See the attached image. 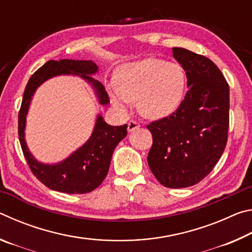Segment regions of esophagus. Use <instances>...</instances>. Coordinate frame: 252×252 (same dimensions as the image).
Listing matches in <instances>:
<instances>
[{"instance_id":"esophagus-1","label":"esophagus","mask_w":252,"mask_h":252,"mask_svg":"<svg viewBox=\"0 0 252 252\" xmlns=\"http://www.w3.org/2000/svg\"><path fill=\"white\" fill-rule=\"evenodd\" d=\"M139 126H140L139 123L134 120H131L129 123H127V130H129L130 132L139 129Z\"/></svg>"}]
</instances>
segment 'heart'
I'll return each instance as SVG.
<instances>
[{
  "instance_id": "1",
  "label": "heart",
  "mask_w": 252,
  "mask_h": 252,
  "mask_svg": "<svg viewBox=\"0 0 252 252\" xmlns=\"http://www.w3.org/2000/svg\"><path fill=\"white\" fill-rule=\"evenodd\" d=\"M186 73L177 62L146 59L129 63L110 85L113 103L121 109L138 100L139 111L148 118L171 113L180 104L186 88Z\"/></svg>"
}]
</instances>
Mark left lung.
<instances>
[{"label": "left lung", "instance_id": "obj_1", "mask_svg": "<svg viewBox=\"0 0 252 252\" xmlns=\"http://www.w3.org/2000/svg\"><path fill=\"white\" fill-rule=\"evenodd\" d=\"M173 57L186 71L185 99L168 117L150 122L148 164L162 186L199 183L215 168L228 141L229 84L210 59L182 48Z\"/></svg>", "mask_w": 252, "mask_h": 252}]
</instances>
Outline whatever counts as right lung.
<instances>
[{
  "label": "right lung",
  "instance_id": "1",
  "mask_svg": "<svg viewBox=\"0 0 252 252\" xmlns=\"http://www.w3.org/2000/svg\"><path fill=\"white\" fill-rule=\"evenodd\" d=\"M97 66L92 61L79 60H51L30 78L25 87L22 104L19 111V139L23 155L32 173L50 189L64 193H88L99 187L109 171L111 158L118 143L126 136L127 126H109L101 116L97 117L91 138L73 155L58 164L49 165L37 162L29 152L24 140L25 117L36 88L52 76L60 74L81 75L94 87L101 104H108L109 95L103 85L90 74L95 73Z\"/></svg>",
  "mask_w": 252,
  "mask_h": 252
}]
</instances>
